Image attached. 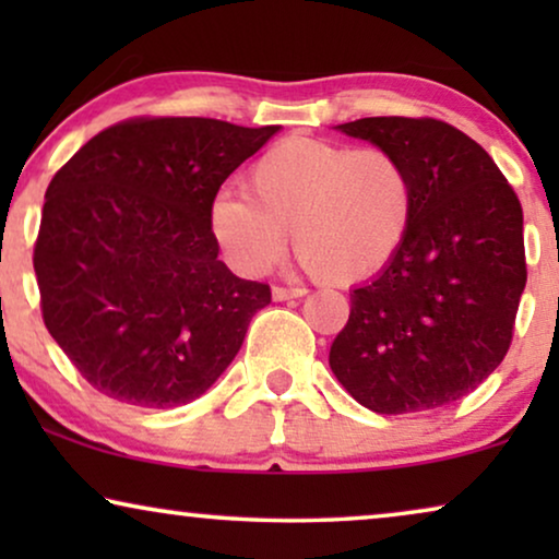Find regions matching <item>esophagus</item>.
Segmentation results:
<instances>
[{"label":"esophagus","mask_w":559,"mask_h":559,"mask_svg":"<svg viewBox=\"0 0 559 559\" xmlns=\"http://www.w3.org/2000/svg\"><path fill=\"white\" fill-rule=\"evenodd\" d=\"M302 295H308V289L305 287H272V297L274 300H293V297H302Z\"/></svg>","instance_id":"obj_1"}]
</instances>
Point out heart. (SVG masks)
<instances>
[{
	"label": "heart",
	"instance_id": "b5f03b06",
	"mask_svg": "<svg viewBox=\"0 0 559 559\" xmlns=\"http://www.w3.org/2000/svg\"><path fill=\"white\" fill-rule=\"evenodd\" d=\"M249 195L221 193L211 231L236 270L277 264L293 228L295 254L323 285L377 277L394 262L417 211L409 165L386 147L285 136L247 175Z\"/></svg>",
	"mask_w": 559,
	"mask_h": 559
}]
</instances>
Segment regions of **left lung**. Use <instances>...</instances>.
<instances>
[{"mask_svg":"<svg viewBox=\"0 0 559 559\" xmlns=\"http://www.w3.org/2000/svg\"><path fill=\"white\" fill-rule=\"evenodd\" d=\"M338 129L409 165L417 211L394 262L350 295L331 369L379 415L445 407L484 384L514 338L522 203L491 155L448 121L366 117Z\"/></svg>","mask_w":559,"mask_h":559,"instance_id":"8db88e82","label":"left lung"}]
</instances>
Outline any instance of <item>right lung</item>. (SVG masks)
I'll return each instance as SVG.
<instances>
[{
    "label": "right lung",
    "instance_id": "1",
    "mask_svg": "<svg viewBox=\"0 0 559 559\" xmlns=\"http://www.w3.org/2000/svg\"><path fill=\"white\" fill-rule=\"evenodd\" d=\"M277 129L134 117L52 175L33 254L40 310L96 392L178 407L239 354L272 293L221 262L211 205Z\"/></svg>",
    "mask_w": 559,
    "mask_h": 559
}]
</instances>
